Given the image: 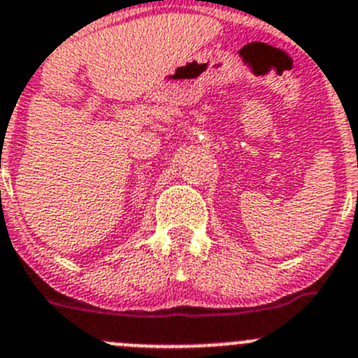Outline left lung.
<instances>
[{"instance_id": "left-lung-1", "label": "left lung", "mask_w": 358, "mask_h": 358, "mask_svg": "<svg viewBox=\"0 0 358 358\" xmlns=\"http://www.w3.org/2000/svg\"><path fill=\"white\" fill-rule=\"evenodd\" d=\"M357 199H358V194H357Z\"/></svg>"}]
</instances>
